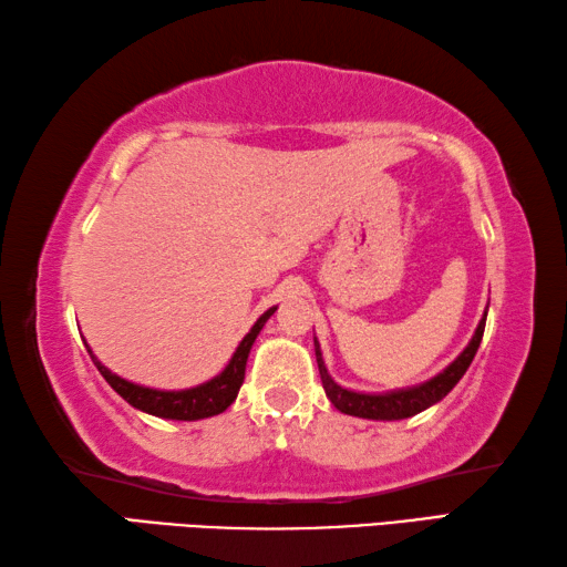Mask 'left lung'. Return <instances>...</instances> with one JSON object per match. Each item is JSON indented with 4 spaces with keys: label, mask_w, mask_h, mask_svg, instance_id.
I'll use <instances>...</instances> for the list:
<instances>
[{
    "label": "left lung",
    "mask_w": 567,
    "mask_h": 567,
    "mask_svg": "<svg viewBox=\"0 0 567 567\" xmlns=\"http://www.w3.org/2000/svg\"><path fill=\"white\" fill-rule=\"evenodd\" d=\"M483 329H486V315H483V319L476 327V332H473L468 347L463 349V352L444 369V372L431 377L424 384L386 391V394H362V391L339 386L327 372L322 349H319V342L315 337V354H317V367H319V377H322L324 394L339 411H342V414H349V416L374 419V421H396V419L414 416V414H419V411L439 404V401L458 384V379L466 374V369L471 367L473 357H476V352H478Z\"/></svg>",
    "instance_id": "8db88e82"
}]
</instances>
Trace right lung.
Segmentation results:
<instances>
[{
  "label": "right lung",
  "mask_w": 567,
  "mask_h": 567,
  "mask_svg": "<svg viewBox=\"0 0 567 567\" xmlns=\"http://www.w3.org/2000/svg\"><path fill=\"white\" fill-rule=\"evenodd\" d=\"M275 310H277V307H270V310H267L260 319H257L250 332L243 337V342L238 344V349H235V354L228 362V367H225L218 377H213L210 382H205L200 386H193V389L161 391V389H151V386L126 382V379H121L118 374H113L111 369L101 364L99 359L94 357V352L89 349V344H86V349H89L91 359H94V364L101 372V377H104L106 382L111 384V389L126 399L131 406H136L141 411H146V414L161 416V419L198 421V419L223 414V411L233 404L235 396H238V391L243 386V379H245V364H248V354L252 349V342L257 339V334H260V329L265 327L267 319L275 315Z\"/></svg>",
  "instance_id": "add662e5"
}]
</instances>
